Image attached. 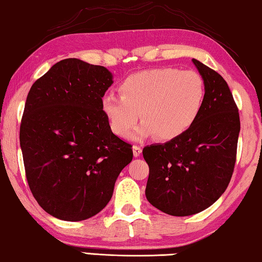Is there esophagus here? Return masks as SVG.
<instances>
[{
    "label": "esophagus",
    "mask_w": 262,
    "mask_h": 262,
    "mask_svg": "<svg viewBox=\"0 0 262 262\" xmlns=\"http://www.w3.org/2000/svg\"><path fill=\"white\" fill-rule=\"evenodd\" d=\"M141 152H142V149H141V147L133 146V154H134V157H139Z\"/></svg>",
    "instance_id": "1"
}]
</instances>
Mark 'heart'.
<instances>
[{
  "label": "heart",
  "mask_w": 262,
  "mask_h": 262,
  "mask_svg": "<svg viewBox=\"0 0 262 262\" xmlns=\"http://www.w3.org/2000/svg\"><path fill=\"white\" fill-rule=\"evenodd\" d=\"M120 93L106 94L101 100L102 113L116 135L127 139L141 116L143 122L133 138L155 135L157 140L171 141L197 121L205 100V84L194 71L159 68L127 77Z\"/></svg>",
  "instance_id": "heart-1"
}]
</instances>
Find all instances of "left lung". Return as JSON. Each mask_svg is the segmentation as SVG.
Wrapping results in <instances>:
<instances>
[{
	"label": "left lung",
	"instance_id": "obj_1",
	"mask_svg": "<svg viewBox=\"0 0 262 262\" xmlns=\"http://www.w3.org/2000/svg\"><path fill=\"white\" fill-rule=\"evenodd\" d=\"M205 84L197 121L180 138L143 148L149 165L148 202L162 212L185 217L211 206L233 173L240 119L227 82L192 59Z\"/></svg>",
	"mask_w": 262,
	"mask_h": 262
}]
</instances>
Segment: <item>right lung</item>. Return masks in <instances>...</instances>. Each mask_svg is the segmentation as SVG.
I'll list each match as a JSON object with an SVG mask.
<instances>
[{"mask_svg":"<svg viewBox=\"0 0 262 262\" xmlns=\"http://www.w3.org/2000/svg\"><path fill=\"white\" fill-rule=\"evenodd\" d=\"M113 84L103 66L58 61L31 86L19 129L27 181L45 212L66 222L93 217L133 160L111 129L101 100Z\"/></svg>","mask_w":262,"mask_h":262,"instance_id":"1","label":"right lung"}]
</instances>
